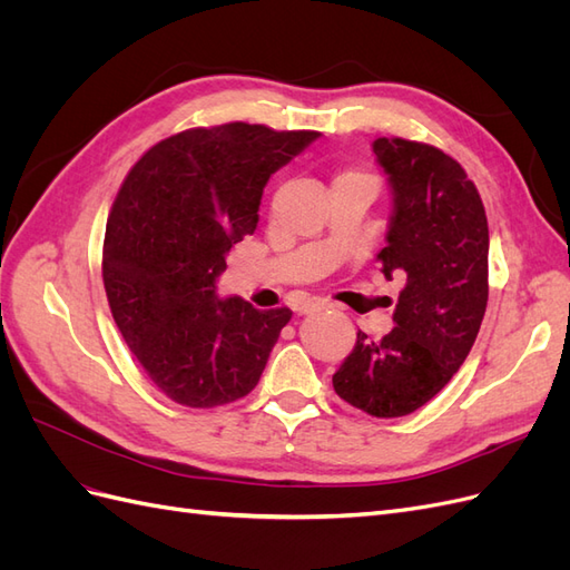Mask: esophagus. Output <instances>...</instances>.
<instances>
[{"instance_id": "34e87169", "label": "esophagus", "mask_w": 570, "mask_h": 570, "mask_svg": "<svg viewBox=\"0 0 570 570\" xmlns=\"http://www.w3.org/2000/svg\"><path fill=\"white\" fill-rule=\"evenodd\" d=\"M321 308H325V302H321V299H312V302H304L297 312L302 314V316H306V314H314V312H321Z\"/></svg>"}]
</instances>
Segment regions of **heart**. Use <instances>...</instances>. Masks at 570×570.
<instances>
[{
	"label": "heart",
	"instance_id": "obj_1",
	"mask_svg": "<svg viewBox=\"0 0 570 570\" xmlns=\"http://www.w3.org/2000/svg\"><path fill=\"white\" fill-rule=\"evenodd\" d=\"M347 176H354V174H347ZM347 176H340V178H347Z\"/></svg>",
	"mask_w": 570,
	"mask_h": 570
}]
</instances>
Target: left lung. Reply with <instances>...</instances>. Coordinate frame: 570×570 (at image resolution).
<instances>
[{"label": "left lung", "mask_w": 570, "mask_h": 570, "mask_svg": "<svg viewBox=\"0 0 570 570\" xmlns=\"http://www.w3.org/2000/svg\"><path fill=\"white\" fill-rule=\"evenodd\" d=\"M373 154L392 193L377 262L404 289L392 331H358L333 387L371 416L396 419L433 400L469 356L488 306L490 233L475 185L444 151L377 137Z\"/></svg>", "instance_id": "left-lung-1"}]
</instances>
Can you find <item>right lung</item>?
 I'll return each mask as SVG.
<instances>
[{
	"instance_id": "add662e5",
	"label": "right lung",
	"mask_w": 570,
	"mask_h": 570,
	"mask_svg": "<svg viewBox=\"0 0 570 570\" xmlns=\"http://www.w3.org/2000/svg\"><path fill=\"white\" fill-rule=\"evenodd\" d=\"M321 132L226 124L178 132L132 166L105 235V289L120 335L170 400L212 409L249 394L289 308L220 297L235 243L258 223L275 170Z\"/></svg>"
}]
</instances>
